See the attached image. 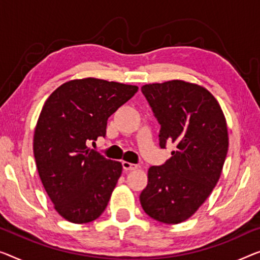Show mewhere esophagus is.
Listing matches in <instances>:
<instances>
[{"instance_id": "obj_1", "label": "esophagus", "mask_w": 260, "mask_h": 260, "mask_svg": "<svg viewBox=\"0 0 260 260\" xmlns=\"http://www.w3.org/2000/svg\"><path fill=\"white\" fill-rule=\"evenodd\" d=\"M122 167L125 170H135L139 168L138 165H134V164H131V162H127V161H122Z\"/></svg>"}]
</instances>
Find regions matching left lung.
I'll list each match as a JSON object with an SVG mask.
<instances>
[{
	"instance_id": "1",
	"label": "left lung",
	"mask_w": 260,
	"mask_h": 260,
	"mask_svg": "<svg viewBox=\"0 0 260 260\" xmlns=\"http://www.w3.org/2000/svg\"><path fill=\"white\" fill-rule=\"evenodd\" d=\"M141 91L161 125V148L170 142L176 149L164 166L148 169L140 203L153 219L179 224L199 210L219 180L229 147L226 120L201 85L175 79Z\"/></svg>"
}]
</instances>
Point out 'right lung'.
Masks as SVG:
<instances>
[{
    "label": "right lung",
    "mask_w": 260,
    "mask_h": 260,
    "mask_svg": "<svg viewBox=\"0 0 260 260\" xmlns=\"http://www.w3.org/2000/svg\"><path fill=\"white\" fill-rule=\"evenodd\" d=\"M138 86L98 78L69 80L42 108L34 134L38 175L53 208L76 224L103 214L122 165L88 147L106 135L107 120Z\"/></svg>",
    "instance_id": "1"
}]
</instances>
